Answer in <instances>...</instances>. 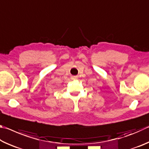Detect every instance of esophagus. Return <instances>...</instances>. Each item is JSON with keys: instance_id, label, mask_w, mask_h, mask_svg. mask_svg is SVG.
<instances>
[{"instance_id": "34e87169", "label": "esophagus", "mask_w": 149, "mask_h": 149, "mask_svg": "<svg viewBox=\"0 0 149 149\" xmlns=\"http://www.w3.org/2000/svg\"><path fill=\"white\" fill-rule=\"evenodd\" d=\"M72 79H77V77H75V76H72Z\"/></svg>"}]
</instances>
